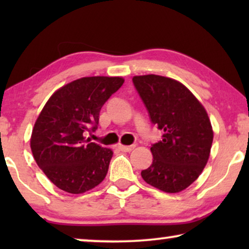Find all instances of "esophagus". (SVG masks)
<instances>
[{
  "instance_id": "obj_1",
  "label": "esophagus",
  "mask_w": 249,
  "mask_h": 249,
  "mask_svg": "<svg viewBox=\"0 0 249 249\" xmlns=\"http://www.w3.org/2000/svg\"><path fill=\"white\" fill-rule=\"evenodd\" d=\"M135 148V145L131 146H124V145H119V149L122 152H131Z\"/></svg>"
}]
</instances>
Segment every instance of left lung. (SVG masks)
Listing matches in <instances>:
<instances>
[{"instance_id": "8db88e82", "label": "left lung", "mask_w": 249, "mask_h": 249, "mask_svg": "<svg viewBox=\"0 0 249 249\" xmlns=\"http://www.w3.org/2000/svg\"><path fill=\"white\" fill-rule=\"evenodd\" d=\"M132 83L149 119L163 131L152 145L153 162L142 171L148 185L179 193L202 173L210 158L213 130L205 108L181 83L168 77L135 76Z\"/></svg>"}]
</instances>
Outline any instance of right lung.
<instances>
[{
	"mask_svg": "<svg viewBox=\"0 0 249 249\" xmlns=\"http://www.w3.org/2000/svg\"><path fill=\"white\" fill-rule=\"evenodd\" d=\"M124 83L121 77H84L57 89L37 118L30 147L57 188L83 194L103 181L113 152L86 138L101 108Z\"/></svg>",
	"mask_w": 249,
	"mask_h": 249,
	"instance_id": "right-lung-1",
	"label": "right lung"
}]
</instances>
